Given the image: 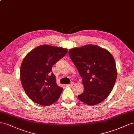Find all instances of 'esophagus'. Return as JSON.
I'll list each match as a JSON object with an SVG mask.
<instances>
[{
    "instance_id": "obj_1",
    "label": "esophagus",
    "mask_w": 134,
    "mask_h": 134,
    "mask_svg": "<svg viewBox=\"0 0 134 134\" xmlns=\"http://www.w3.org/2000/svg\"><path fill=\"white\" fill-rule=\"evenodd\" d=\"M74 82H72V83H71L70 84H68V85H67L68 86H70V87H72V86L74 85Z\"/></svg>"
}]
</instances>
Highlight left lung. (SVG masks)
<instances>
[{"mask_svg": "<svg viewBox=\"0 0 134 134\" xmlns=\"http://www.w3.org/2000/svg\"><path fill=\"white\" fill-rule=\"evenodd\" d=\"M68 54L82 78L84 90L78 95L79 100L89 105L104 100L112 91L117 76L111 53L99 46L88 44L72 48Z\"/></svg>", "mask_w": 134, "mask_h": 134, "instance_id": "1", "label": "left lung"}]
</instances>
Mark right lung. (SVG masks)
<instances>
[{
    "label": "right lung",
    "instance_id": "obj_1",
    "mask_svg": "<svg viewBox=\"0 0 134 134\" xmlns=\"http://www.w3.org/2000/svg\"><path fill=\"white\" fill-rule=\"evenodd\" d=\"M67 49L41 45L27 54L21 66L20 79L27 96L37 104L49 105L57 102L63 91L51 73L52 66L65 55Z\"/></svg>",
    "mask_w": 134,
    "mask_h": 134
}]
</instances>
